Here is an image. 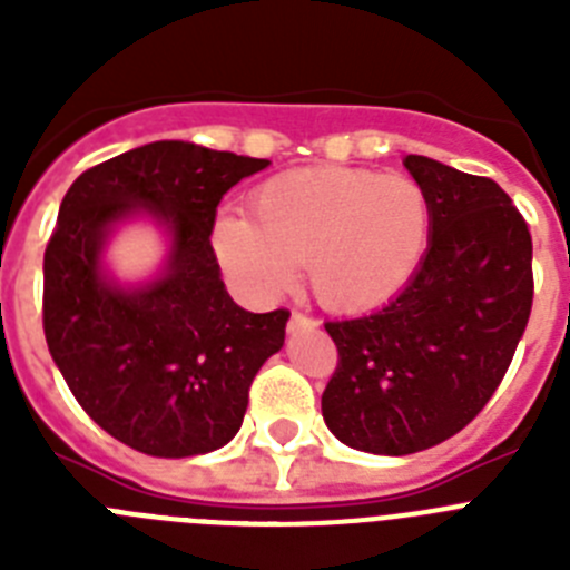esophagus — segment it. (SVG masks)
Segmentation results:
<instances>
[{
    "label": "esophagus",
    "instance_id": "34e87169",
    "mask_svg": "<svg viewBox=\"0 0 570 570\" xmlns=\"http://www.w3.org/2000/svg\"><path fill=\"white\" fill-rule=\"evenodd\" d=\"M288 328H291V331H296V328H316V320H314V316L299 314V311H294V314H291Z\"/></svg>",
    "mask_w": 570,
    "mask_h": 570
}]
</instances>
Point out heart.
I'll list each match as a JSON object with an SVG mask.
<instances>
[{
  "mask_svg": "<svg viewBox=\"0 0 570 570\" xmlns=\"http://www.w3.org/2000/svg\"><path fill=\"white\" fill-rule=\"evenodd\" d=\"M254 216L225 214L214 250L239 285L262 296L291 288L308 262L311 288L334 311H365L400 294L431 239L428 190L405 174L302 168L271 176Z\"/></svg>",
  "mask_w": 570,
  "mask_h": 570,
  "instance_id": "heart-1",
  "label": "heart"
}]
</instances>
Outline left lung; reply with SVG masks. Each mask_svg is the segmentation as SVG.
<instances>
[{
  "instance_id": "left-lung-1",
  "label": "left lung",
  "mask_w": 570,
  "mask_h": 570,
  "mask_svg": "<svg viewBox=\"0 0 570 570\" xmlns=\"http://www.w3.org/2000/svg\"><path fill=\"white\" fill-rule=\"evenodd\" d=\"M431 199L416 274L380 311L325 322L336 367L325 425L367 454L405 456L460 434L500 387L533 305L531 230L488 176L405 156Z\"/></svg>"
}]
</instances>
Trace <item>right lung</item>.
Instances as JSON below:
<instances>
[{"mask_svg": "<svg viewBox=\"0 0 570 570\" xmlns=\"http://www.w3.org/2000/svg\"><path fill=\"white\" fill-rule=\"evenodd\" d=\"M268 159L194 142H150L85 170L45 248L48 351L85 414L150 456L208 454L245 420L256 371L285 342L291 311L250 314L219 279L216 205ZM150 209L175 234L171 265L148 289L104 282L107 228Z\"/></svg>", "mask_w": 570, "mask_h": 570, "instance_id": "right-lung-1", "label": "right lung"}]
</instances>
